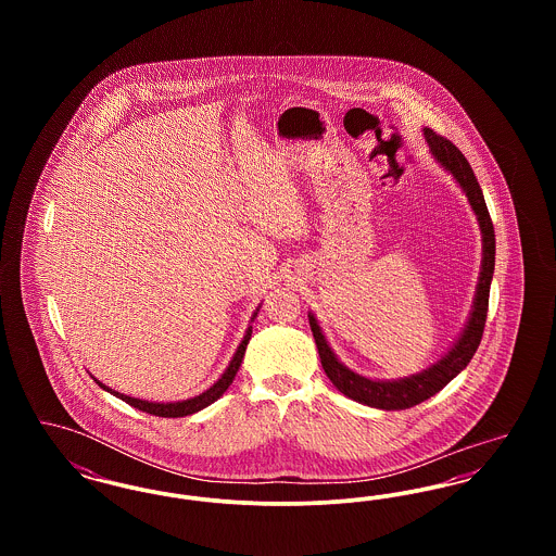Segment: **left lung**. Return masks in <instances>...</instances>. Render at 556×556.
Wrapping results in <instances>:
<instances>
[{
    "label": "left lung",
    "instance_id": "1",
    "mask_svg": "<svg viewBox=\"0 0 556 556\" xmlns=\"http://www.w3.org/2000/svg\"><path fill=\"white\" fill-rule=\"evenodd\" d=\"M424 131L431 154L446 170L452 173V177L467 193L469 204L476 211L479 229L483 233L481 236L483 238V261H481V273H479V283H477L473 313L469 317L463 336L458 338L456 344L450 348L448 354L440 363H435L433 367H429L424 372H417V375H410V377H404L397 381H372V379L361 377V375L345 369L344 365L336 358V354L331 352L329 344L325 342V336L320 333V327L315 317L308 315L311 329H313V336L317 342L320 365L327 372V377L331 379V383L344 396L363 402L367 406L383 408V410H402V408L421 404L427 397H431L433 394H438L442 388H446L450 381L471 363L479 342H481V336H483V327H485V318H488L490 283H492L494 263H496L494 225H492L490 212L485 206V200H483L481 187L477 184L471 164L450 139L431 131V129H424Z\"/></svg>",
    "mask_w": 556,
    "mask_h": 556
}]
</instances>
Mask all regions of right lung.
Wrapping results in <instances>:
<instances>
[{"mask_svg":"<svg viewBox=\"0 0 556 556\" xmlns=\"http://www.w3.org/2000/svg\"><path fill=\"white\" fill-rule=\"evenodd\" d=\"M254 317H256V313H254ZM250 336H252V327H248V331H245V336H243V340H241V344H239L238 352H236V356H233L231 365L227 367V370L223 372V377L212 386L211 390H206V392H204V394H200V396L184 400V402H166V404H160V402H148V400H139V397L125 396V394L112 392L110 388H106L104 383H100L98 379H96V383H98L100 388H104V390L110 392V394H114V396L125 400L127 404H131L132 408H139V410H143V413H150V415H156V417H168V419H175V417H187V415H193V413H198V410L206 408V406L212 404L216 397L223 396V394H225V390L233 383L236 372H238L239 365H241V361H243V354H245V345L250 342Z\"/></svg>","mask_w":556,"mask_h":556,"instance_id":"right-lung-1","label":"right lung"}]
</instances>
